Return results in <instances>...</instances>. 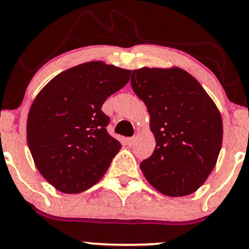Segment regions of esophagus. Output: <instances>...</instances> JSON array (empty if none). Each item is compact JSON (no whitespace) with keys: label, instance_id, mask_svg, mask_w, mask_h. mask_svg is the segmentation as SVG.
<instances>
[{"label":"esophagus","instance_id":"34e87169","mask_svg":"<svg viewBox=\"0 0 249 249\" xmlns=\"http://www.w3.org/2000/svg\"><path fill=\"white\" fill-rule=\"evenodd\" d=\"M134 141H136V138H134V137H131V138H126L125 139V142H126V145L127 146H132V145L134 144Z\"/></svg>","mask_w":249,"mask_h":249}]
</instances>
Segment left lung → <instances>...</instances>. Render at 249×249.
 I'll return each instance as SVG.
<instances>
[{"mask_svg": "<svg viewBox=\"0 0 249 249\" xmlns=\"http://www.w3.org/2000/svg\"><path fill=\"white\" fill-rule=\"evenodd\" d=\"M131 85L145 103L156 138L152 156L141 162L150 185L167 196H185L206 181L222 145V118L215 103L178 67L141 68Z\"/></svg>", "mask_w": 249, "mask_h": 249, "instance_id": "obj_1", "label": "left lung"}]
</instances>
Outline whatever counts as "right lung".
Masks as SVG:
<instances>
[{
	"instance_id": "1",
	"label": "right lung",
	"mask_w": 249,
	"mask_h": 249,
	"mask_svg": "<svg viewBox=\"0 0 249 249\" xmlns=\"http://www.w3.org/2000/svg\"><path fill=\"white\" fill-rule=\"evenodd\" d=\"M130 75L102 61L83 63L53 77L34 99L28 146L38 172L57 191L75 194L93 186L119 152L102 105Z\"/></svg>"
}]
</instances>
